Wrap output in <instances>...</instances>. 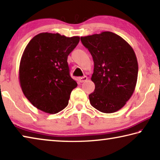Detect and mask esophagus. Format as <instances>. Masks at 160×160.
<instances>
[{"label": "esophagus", "instance_id": "1", "mask_svg": "<svg viewBox=\"0 0 160 160\" xmlns=\"http://www.w3.org/2000/svg\"><path fill=\"white\" fill-rule=\"evenodd\" d=\"M88 77L87 76H84V77H80V78H79V81L80 82H85L86 80H88Z\"/></svg>", "mask_w": 160, "mask_h": 160}]
</instances>
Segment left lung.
Returning a JSON list of instances; mask_svg holds the SVG:
<instances>
[{
    "instance_id": "obj_1",
    "label": "left lung",
    "mask_w": 160,
    "mask_h": 160,
    "mask_svg": "<svg viewBox=\"0 0 160 160\" xmlns=\"http://www.w3.org/2000/svg\"><path fill=\"white\" fill-rule=\"evenodd\" d=\"M80 40L94 61L91 80L95 89L89 95L91 105L103 113L117 112L131 98L136 85L138 65L133 49L111 32L81 37Z\"/></svg>"
}]
</instances>
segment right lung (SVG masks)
I'll return each mask as SVG.
<instances>
[{"label": "right lung", "instance_id": "1", "mask_svg": "<svg viewBox=\"0 0 160 160\" xmlns=\"http://www.w3.org/2000/svg\"><path fill=\"white\" fill-rule=\"evenodd\" d=\"M79 42V37L43 32L27 45L19 78L25 96L38 109L53 114L68 104L78 84L70 75L68 56Z\"/></svg>", "mask_w": 160, "mask_h": 160}]
</instances>
